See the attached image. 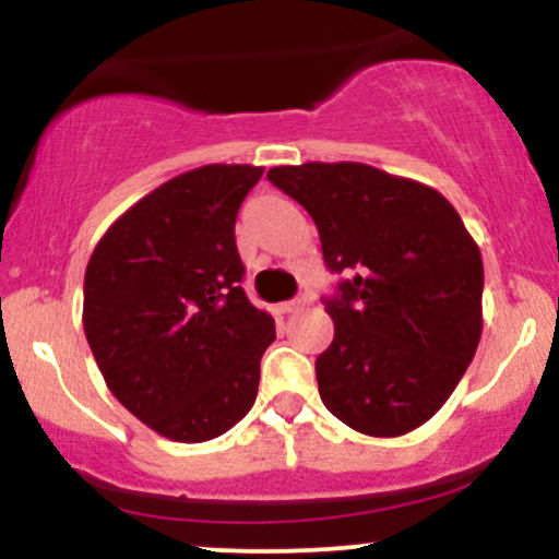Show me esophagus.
<instances>
[{"label": "esophagus", "mask_w": 559, "mask_h": 559, "mask_svg": "<svg viewBox=\"0 0 559 559\" xmlns=\"http://www.w3.org/2000/svg\"><path fill=\"white\" fill-rule=\"evenodd\" d=\"M305 301H307V299H292V301H284V305H281L278 310L284 312V316H292V312H297V310H301V307H305Z\"/></svg>", "instance_id": "obj_1"}]
</instances>
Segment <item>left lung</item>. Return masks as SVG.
I'll list each match as a JSON object with an SVG mask.
<instances>
[{"instance_id": "8db88e82", "label": "left lung", "mask_w": 559, "mask_h": 559, "mask_svg": "<svg viewBox=\"0 0 559 559\" xmlns=\"http://www.w3.org/2000/svg\"><path fill=\"white\" fill-rule=\"evenodd\" d=\"M316 221L325 267L349 273L325 312L316 360L329 413L368 436L431 420L476 355L484 262L463 217L431 186L362 163L267 170Z\"/></svg>"}]
</instances>
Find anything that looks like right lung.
I'll use <instances>...</instances> for the list:
<instances>
[{
	"instance_id": "obj_1",
	"label": "right lung",
	"mask_w": 559,
	"mask_h": 559,
	"mask_svg": "<svg viewBox=\"0 0 559 559\" xmlns=\"http://www.w3.org/2000/svg\"><path fill=\"white\" fill-rule=\"evenodd\" d=\"M254 165L170 178L107 228L83 278V331L128 413L199 444L252 409L275 323L241 288L236 215Z\"/></svg>"
}]
</instances>
